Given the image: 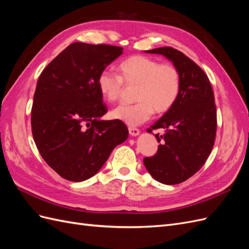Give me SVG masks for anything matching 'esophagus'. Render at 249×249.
Returning <instances> with one entry per match:
<instances>
[{"instance_id":"1","label":"esophagus","mask_w":249,"mask_h":249,"mask_svg":"<svg viewBox=\"0 0 249 249\" xmlns=\"http://www.w3.org/2000/svg\"><path fill=\"white\" fill-rule=\"evenodd\" d=\"M129 133L131 136H137V135H139L140 133V130L135 126H129Z\"/></svg>"}]
</instances>
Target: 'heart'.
Masks as SVG:
<instances>
[{"mask_svg": "<svg viewBox=\"0 0 249 249\" xmlns=\"http://www.w3.org/2000/svg\"><path fill=\"white\" fill-rule=\"evenodd\" d=\"M119 76L104 71L97 78V87L105 100L116 103L122 100L124 85L136 86L133 105H122L112 111V116L137 125L146 122L154 111L163 114L169 111L182 90L179 71L171 63H161L147 56L126 58L117 66Z\"/></svg>", "mask_w": 249, "mask_h": 249, "instance_id": "b5f03b06", "label": "heart"}]
</instances>
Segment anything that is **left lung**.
<instances>
[{"instance_id":"8db88e82","label":"left lung","mask_w":249,"mask_h":249,"mask_svg":"<svg viewBox=\"0 0 249 249\" xmlns=\"http://www.w3.org/2000/svg\"><path fill=\"white\" fill-rule=\"evenodd\" d=\"M146 53L171 60L182 78V90L175 106L147 129L149 133L164 129L163 136L156 135L158 142L164 141L153 157L143 159L158 182L176 185L195 175L212 152L217 130L214 92L205 71L182 52L164 47Z\"/></svg>"}]
</instances>
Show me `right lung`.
<instances>
[{
  "mask_svg": "<svg viewBox=\"0 0 249 249\" xmlns=\"http://www.w3.org/2000/svg\"><path fill=\"white\" fill-rule=\"evenodd\" d=\"M123 48L73 42L51 61L37 81L31 110L35 144L49 166L71 182L93 177L129 136L108 112L97 78Z\"/></svg>",
  "mask_w": 249,
  "mask_h": 249,
  "instance_id": "obj_1",
  "label": "right lung"
}]
</instances>
